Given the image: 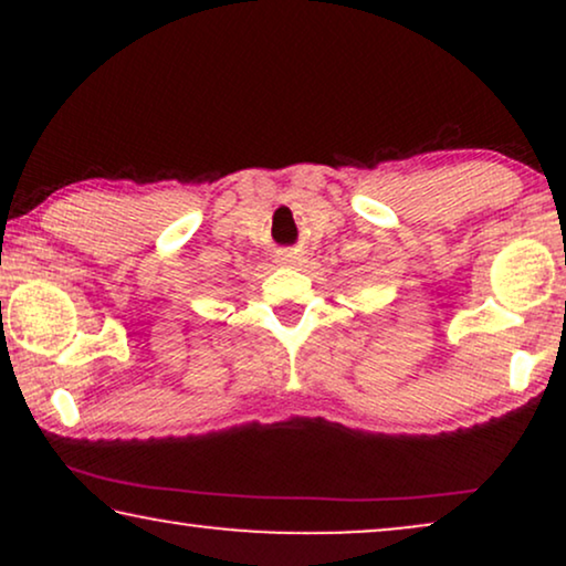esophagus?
I'll return each instance as SVG.
<instances>
[{
	"label": "esophagus",
	"instance_id": "34e87169",
	"mask_svg": "<svg viewBox=\"0 0 566 566\" xmlns=\"http://www.w3.org/2000/svg\"><path fill=\"white\" fill-rule=\"evenodd\" d=\"M298 260V250H281L277 252V262H285V265H291V262Z\"/></svg>",
	"mask_w": 566,
	"mask_h": 566
}]
</instances>
